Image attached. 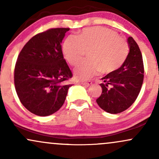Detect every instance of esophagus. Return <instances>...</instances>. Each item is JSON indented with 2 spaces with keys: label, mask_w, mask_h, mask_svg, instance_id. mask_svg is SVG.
<instances>
[{
  "label": "esophagus",
  "mask_w": 159,
  "mask_h": 159,
  "mask_svg": "<svg viewBox=\"0 0 159 159\" xmlns=\"http://www.w3.org/2000/svg\"><path fill=\"white\" fill-rule=\"evenodd\" d=\"M81 84L84 86V87H89V86H90L91 84H92V82L91 81H82V82H81Z\"/></svg>",
  "instance_id": "1"
}]
</instances>
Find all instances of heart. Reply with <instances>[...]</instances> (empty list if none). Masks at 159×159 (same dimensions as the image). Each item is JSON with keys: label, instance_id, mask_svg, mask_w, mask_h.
Instances as JSON below:
<instances>
[{"label": "heart", "instance_id": "b5f03b06", "mask_svg": "<svg viewBox=\"0 0 159 159\" xmlns=\"http://www.w3.org/2000/svg\"><path fill=\"white\" fill-rule=\"evenodd\" d=\"M63 52L68 63L76 66L87 52L90 60L81 63L75 70L78 80H88L97 75L110 73L120 68L129 53L126 42L114 30L101 27L82 30L77 37L69 36L65 40Z\"/></svg>", "mask_w": 159, "mask_h": 159}]
</instances>
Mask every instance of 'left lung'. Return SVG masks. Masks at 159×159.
<instances>
[{
	"mask_svg": "<svg viewBox=\"0 0 159 159\" xmlns=\"http://www.w3.org/2000/svg\"><path fill=\"white\" fill-rule=\"evenodd\" d=\"M129 53L123 65L102 78L101 96L96 99L98 106L110 114H119L129 108L138 97L143 81L141 52L132 36L128 38Z\"/></svg>",
	"mask_w": 159,
	"mask_h": 159,
	"instance_id": "left-lung-1",
	"label": "left lung"
}]
</instances>
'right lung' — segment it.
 I'll return each instance as SVG.
<instances>
[{
	"label": "right lung",
	"mask_w": 159,
	"mask_h": 159,
	"mask_svg": "<svg viewBox=\"0 0 159 159\" xmlns=\"http://www.w3.org/2000/svg\"><path fill=\"white\" fill-rule=\"evenodd\" d=\"M69 28H52L36 34L18 56L14 84L20 102L30 112L45 116L64 103L72 73L63 58L61 43Z\"/></svg>",
	"instance_id": "add662e5"
}]
</instances>
